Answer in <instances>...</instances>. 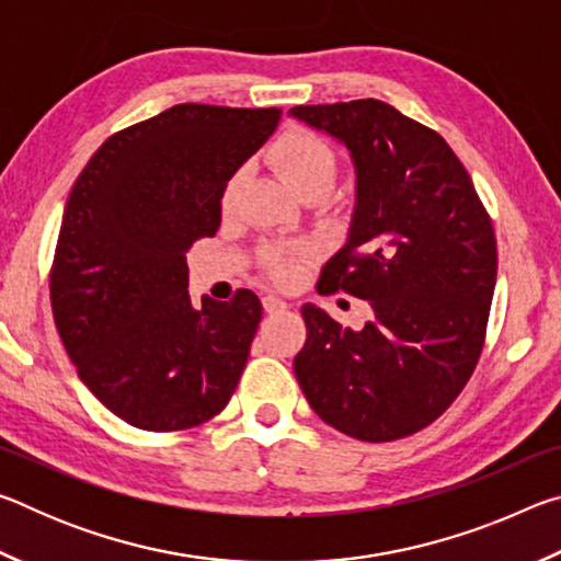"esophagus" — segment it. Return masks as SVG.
<instances>
[{"instance_id": "esophagus-1", "label": "esophagus", "mask_w": 561, "mask_h": 561, "mask_svg": "<svg viewBox=\"0 0 561 561\" xmlns=\"http://www.w3.org/2000/svg\"><path fill=\"white\" fill-rule=\"evenodd\" d=\"M262 307H264V311H267V314H279V311L287 309L289 304L284 301V299H279L277 294H264V299H262Z\"/></svg>"}]
</instances>
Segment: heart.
I'll return each instance as SVG.
<instances>
[{"mask_svg": "<svg viewBox=\"0 0 561 561\" xmlns=\"http://www.w3.org/2000/svg\"><path fill=\"white\" fill-rule=\"evenodd\" d=\"M272 163L279 170V175L287 180V185L297 195L309 193V190L324 187L331 190L339 175V156L334 146L324 136L307 128H291L282 133L277 144L272 146ZM240 190V173H234L225 183L222 190V210H232ZM314 247L307 242L289 244V247H270L264 254V267L274 279L282 284H291L301 277V272L314 257Z\"/></svg>", "mask_w": 561, "mask_h": 561, "instance_id": "obj_1", "label": "heart"}]
</instances>
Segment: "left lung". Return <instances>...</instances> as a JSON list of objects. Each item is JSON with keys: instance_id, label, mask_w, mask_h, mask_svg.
I'll list each match as a JSON object with an SVG mask.
<instances>
[{"instance_id": "left-lung-1", "label": "left lung", "mask_w": 561, "mask_h": 561, "mask_svg": "<svg viewBox=\"0 0 561 561\" xmlns=\"http://www.w3.org/2000/svg\"><path fill=\"white\" fill-rule=\"evenodd\" d=\"M289 116L351 150V232L319 284L374 309L351 331L304 304L294 374L331 428L366 443L405 438L448 411L478 366L497 279L492 220L440 133L388 103L294 106Z\"/></svg>"}]
</instances>
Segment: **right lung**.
I'll use <instances>...</instances> for the list:
<instances>
[{"instance_id":"add662e5","label":"right lung","mask_w":561,"mask_h":561,"mask_svg":"<svg viewBox=\"0 0 561 561\" xmlns=\"http://www.w3.org/2000/svg\"><path fill=\"white\" fill-rule=\"evenodd\" d=\"M282 108L180 103L128 126L81 170L66 203L49 291L79 378L133 428L210 421L244 371L262 304H190L185 252L220 227L225 183Z\"/></svg>"}]
</instances>
